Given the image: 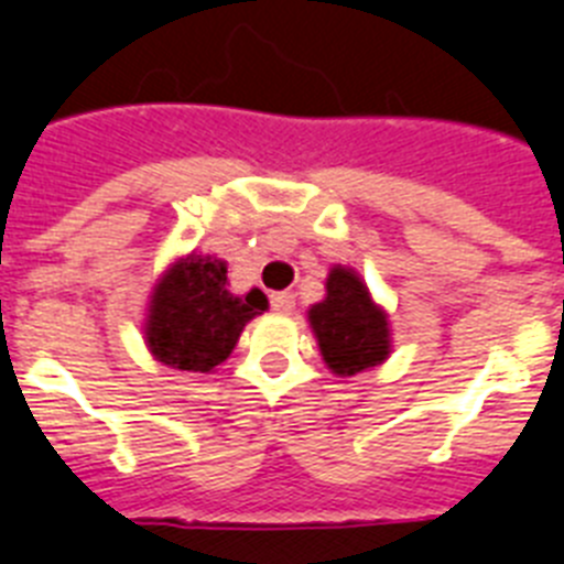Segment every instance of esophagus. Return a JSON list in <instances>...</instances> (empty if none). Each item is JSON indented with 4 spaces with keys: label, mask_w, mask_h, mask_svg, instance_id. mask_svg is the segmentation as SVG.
Masks as SVG:
<instances>
[{
    "label": "esophagus",
    "mask_w": 564,
    "mask_h": 564,
    "mask_svg": "<svg viewBox=\"0 0 564 564\" xmlns=\"http://www.w3.org/2000/svg\"><path fill=\"white\" fill-rule=\"evenodd\" d=\"M271 307L282 316L293 314V307H296V296H293V293H288V291L271 293Z\"/></svg>",
    "instance_id": "esophagus-1"
}]
</instances>
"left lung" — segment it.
Here are the masks:
<instances>
[{"label":"left lung","mask_w":564,"mask_h":564,"mask_svg":"<svg viewBox=\"0 0 564 564\" xmlns=\"http://www.w3.org/2000/svg\"><path fill=\"white\" fill-rule=\"evenodd\" d=\"M307 322L322 359L341 379L379 368L393 350L391 316L348 264L330 268L325 300L307 307Z\"/></svg>","instance_id":"8db88e82"}]
</instances>
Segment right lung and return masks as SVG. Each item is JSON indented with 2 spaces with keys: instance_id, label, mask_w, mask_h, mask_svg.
Masks as SVG:
<instances>
[{
  "instance_id": "obj_1",
  "label": "right lung",
  "mask_w": 564,
  "mask_h": 564,
  "mask_svg": "<svg viewBox=\"0 0 564 564\" xmlns=\"http://www.w3.org/2000/svg\"><path fill=\"white\" fill-rule=\"evenodd\" d=\"M268 311V296L250 288L230 291L228 262L191 250L156 279L144 314V345L156 362L187 373H214L234 354L253 316Z\"/></svg>"
}]
</instances>
